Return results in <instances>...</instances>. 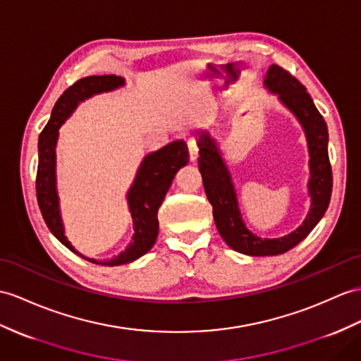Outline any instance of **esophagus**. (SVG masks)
<instances>
[{
    "instance_id": "esophagus-1",
    "label": "esophagus",
    "mask_w": 361,
    "mask_h": 361,
    "mask_svg": "<svg viewBox=\"0 0 361 361\" xmlns=\"http://www.w3.org/2000/svg\"><path fill=\"white\" fill-rule=\"evenodd\" d=\"M188 150H190V161L196 162L197 157H199V145H197L195 139L188 140Z\"/></svg>"
}]
</instances>
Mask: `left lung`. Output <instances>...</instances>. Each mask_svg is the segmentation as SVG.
Instances as JSON below:
<instances>
[{
  "label": "left lung",
  "instance_id": "obj_1",
  "mask_svg": "<svg viewBox=\"0 0 361 361\" xmlns=\"http://www.w3.org/2000/svg\"><path fill=\"white\" fill-rule=\"evenodd\" d=\"M263 87L277 96L279 102L291 111L305 131L307 153H310V180L307 196L311 205L305 221L294 231L277 239L260 237L248 230L242 219L239 199L230 169L224 159L217 140L207 130L199 131V171L219 234L228 247L247 256H277L294 248L310 234L324 216L332 192V171L328 156V127L315 107L306 87L289 75L282 67L269 66L263 78Z\"/></svg>",
  "mask_w": 361,
  "mask_h": 361
}]
</instances>
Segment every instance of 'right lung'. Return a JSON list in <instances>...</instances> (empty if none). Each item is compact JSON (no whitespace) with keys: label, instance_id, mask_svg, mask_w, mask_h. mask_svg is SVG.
<instances>
[{"label":"right lung","instance_id":"1","mask_svg":"<svg viewBox=\"0 0 361 361\" xmlns=\"http://www.w3.org/2000/svg\"><path fill=\"white\" fill-rule=\"evenodd\" d=\"M126 85V79L116 75L87 76L79 79L64 92L51 110L50 121L42 130L38 140V173H37V197L41 214L49 230L56 239L78 256L102 267H119L135 262L153 248L159 233L157 209L171 182L182 166L188 164L190 154L185 140H173L161 150L148 153L140 162L136 176L127 191V205L133 219V235L128 247L119 256L96 260L78 252L66 235V228L61 216L58 183H56V144L59 128L70 118L76 107L94 94L109 93Z\"/></svg>","mask_w":361,"mask_h":361}]
</instances>
